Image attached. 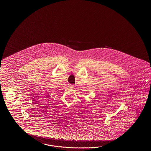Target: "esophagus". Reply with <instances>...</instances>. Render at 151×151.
I'll use <instances>...</instances> for the list:
<instances>
[{
    "instance_id": "1",
    "label": "esophagus",
    "mask_w": 151,
    "mask_h": 151,
    "mask_svg": "<svg viewBox=\"0 0 151 151\" xmlns=\"http://www.w3.org/2000/svg\"><path fill=\"white\" fill-rule=\"evenodd\" d=\"M69 87L73 88V87H74V85H69Z\"/></svg>"
}]
</instances>
